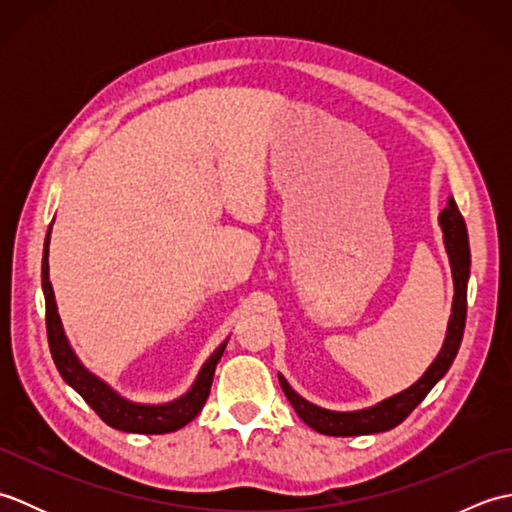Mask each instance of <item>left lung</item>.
<instances>
[{
  "instance_id": "obj_1",
  "label": "left lung",
  "mask_w": 512,
  "mask_h": 512,
  "mask_svg": "<svg viewBox=\"0 0 512 512\" xmlns=\"http://www.w3.org/2000/svg\"><path fill=\"white\" fill-rule=\"evenodd\" d=\"M440 226L444 233V246H447L451 273H453V314L449 319L447 339L436 361L429 365L427 372L422 374L418 383H413L409 389L400 391V394L391 396L378 405L361 409V411H330L312 405L306 398H301L295 389L288 385V380L279 374V385L284 389L290 405L295 407L297 416L312 427L314 431L323 433V436H367V433H380L398 427L409 413L416 409L424 396L429 394L433 385L449 372L455 354L460 350L464 325H466V284H469L471 273V250H469V233H466L464 217L455 204L453 198H449L447 209L440 213Z\"/></svg>"
}]
</instances>
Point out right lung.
Masks as SVG:
<instances>
[{
	"instance_id": "obj_1",
	"label": "right lung",
	"mask_w": 512,
	"mask_h": 512,
	"mask_svg": "<svg viewBox=\"0 0 512 512\" xmlns=\"http://www.w3.org/2000/svg\"><path fill=\"white\" fill-rule=\"evenodd\" d=\"M52 228V224H50ZM50 228L43 242V259H41V286L43 297H46V330H48V345L50 354L54 358L61 378L74 387L83 400L99 413L103 422L110 427L127 433H171L182 429L189 424L198 413L202 411L206 398H209L215 365L224 354L226 343H222L209 361L200 369L198 378H195L193 387L182 398L167 402V405H138V402H129L121 398L116 391L105 385L101 378H96L81 365L79 358L72 352V347L65 339L63 325L57 312V301H54V292L48 275V246H50Z\"/></svg>"
}]
</instances>
